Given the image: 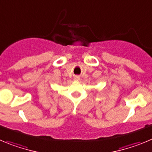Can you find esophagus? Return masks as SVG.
<instances>
[{
  "mask_svg": "<svg viewBox=\"0 0 152 152\" xmlns=\"http://www.w3.org/2000/svg\"><path fill=\"white\" fill-rule=\"evenodd\" d=\"M74 79H75V80H76V81L79 80V76H76V77H75Z\"/></svg>",
  "mask_w": 152,
  "mask_h": 152,
  "instance_id": "obj_1",
  "label": "esophagus"
}]
</instances>
